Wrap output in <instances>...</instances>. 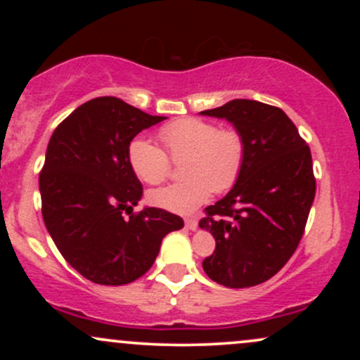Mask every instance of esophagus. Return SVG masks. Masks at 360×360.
<instances>
[{
	"instance_id": "esophagus-1",
	"label": "esophagus",
	"mask_w": 360,
	"mask_h": 360,
	"mask_svg": "<svg viewBox=\"0 0 360 360\" xmlns=\"http://www.w3.org/2000/svg\"><path fill=\"white\" fill-rule=\"evenodd\" d=\"M184 225H186V229L196 230L198 229V218L196 217H188L184 220Z\"/></svg>"
}]
</instances>
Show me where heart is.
I'll list each match as a JSON object with an SVG mask.
<instances>
[{
	"instance_id": "obj_1",
	"label": "heart",
	"mask_w": 360,
	"mask_h": 360,
	"mask_svg": "<svg viewBox=\"0 0 360 360\" xmlns=\"http://www.w3.org/2000/svg\"><path fill=\"white\" fill-rule=\"evenodd\" d=\"M164 150L146 139L128 146V164L140 181L160 184L181 164L179 183L154 189L148 201L176 213H191L213 193L232 189L245 164V137L235 127H218L210 120L188 117L162 125L157 131Z\"/></svg>"
}]
</instances>
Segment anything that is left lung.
<instances>
[{"mask_svg": "<svg viewBox=\"0 0 360 360\" xmlns=\"http://www.w3.org/2000/svg\"><path fill=\"white\" fill-rule=\"evenodd\" d=\"M201 113L232 122L247 143L232 191L206 206L200 220L217 242L203 269L226 288L255 286L278 274L298 249L316 191L311 152L278 106L232 100Z\"/></svg>", "mask_w": 360, "mask_h": 360, "instance_id": "8db88e82", "label": "left lung"}]
</instances>
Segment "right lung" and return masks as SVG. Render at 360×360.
<instances>
[{
  "label": "right lung",
  "mask_w": 360,
  "mask_h": 360,
  "mask_svg": "<svg viewBox=\"0 0 360 360\" xmlns=\"http://www.w3.org/2000/svg\"><path fill=\"white\" fill-rule=\"evenodd\" d=\"M162 120L101 96L53 130L39 177L42 217L62 257L93 283H134L152 267L162 238L184 226L166 210L131 213L143 188L128 164V146Z\"/></svg>",
  "instance_id": "right-lung-1"
}]
</instances>
